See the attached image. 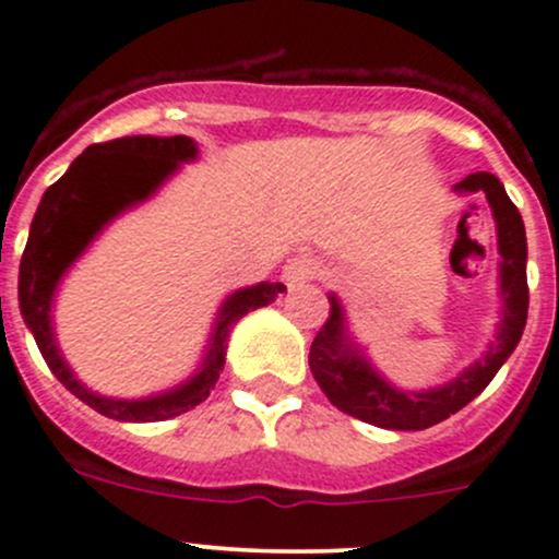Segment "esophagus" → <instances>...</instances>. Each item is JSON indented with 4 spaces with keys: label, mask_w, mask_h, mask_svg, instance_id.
I'll return each mask as SVG.
<instances>
[{
    "label": "esophagus",
    "mask_w": 559,
    "mask_h": 559,
    "mask_svg": "<svg viewBox=\"0 0 559 559\" xmlns=\"http://www.w3.org/2000/svg\"><path fill=\"white\" fill-rule=\"evenodd\" d=\"M318 274H320V263L309 255L290 258V261L285 263V269H282V280H285L287 287L304 285V282L314 280Z\"/></svg>",
    "instance_id": "34e87169"
}]
</instances>
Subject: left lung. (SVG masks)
<instances>
[{"mask_svg": "<svg viewBox=\"0 0 559 559\" xmlns=\"http://www.w3.org/2000/svg\"><path fill=\"white\" fill-rule=\"evenodd\" d=\"M454 193L485 195L492 210L495 234H498L500 322L485 355L439 388H399L377 371L364 347L353 338L336 293L328 296L331 314L309 349V368L328 401L349 417H358L377 428L425 430L430 425L444 423L450 414L471 404L492 382L498 368L509 360L525 331L531 298H527V237L520 210L506 195L503 182L490 171L468 175L454 186Z\"/></svg>", "mask_w": 559, "mask_h": 559, "instance_id": "1", "label": "left lung"}]
</instances>
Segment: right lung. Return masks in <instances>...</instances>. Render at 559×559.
Wrapping results in <instances>:
<instances>
[{
	"instance_id": "add662e5",
	"label": "right lung",
	"mask_w": 559,
	"mask_h": 559,
	"mask_svg": "<svg viewBox=\"0 0 559 559\" xmlns=\"http://www.w3.org/2000/svg\"><path fill=\"white\" fill-rule=\"evenodd\" d=\"M199 158L191 136H120V140L91 145L72 160L61 180H56L39 201L28 228L26 250L21 258L19 304L26 328L32 331L45 364L69 393L105 417L120 423H158L199 406L217 384L226 366L228 336L234 325L252 309L269 307L282 282H258L239 287L217 309L206 353L193 377L164 393L147 399H107L85 388L61 355L53 331V298L61 280L74 266L91 241L123 212L158 193L169 177Z\"/></svg>"
}]
</instances>
